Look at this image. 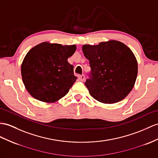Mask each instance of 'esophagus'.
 <instances>
[{
	"label": "esophagus",
	"mask_w": 158,
	"mask_h": 158,
	"mask_svg": "<svg viewBox=\"0 0 158 158\" xmlns=\"http://www.w3.org/2000/svg\"><path fill=\"white\" fill-rule=\"evenodd\" d=\"M78 79H79L80 81L84 82V80H85V76H84V75L79 76H78Z\"/></svg>",
	"instance_id": "obj_1"
}]
</instances>
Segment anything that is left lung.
<instances>
[{"label":"left lung","instance_id":"1","mask_svg":"<svg viewBox=\"0 0 158 158\" xmlns=\"http://www.w3.org/2000/svg\"><path fill=\"white\" fill-rule=\"evenodd\" d=\"M82 51L91 68L85 86L92 97L105 104L124 99L133 89L138 72L136 57L130 48L121 41L109 40L84 45Z\"/></svg>","mask_w":158,"mask_h":158}]
</instances>
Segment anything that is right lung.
<instances>
[{"label": "right lung", "instance_id": "obj_1", "mask_svg": "<svg viewBox=\"0 0 158 158\" xmlns=\"http://www.w3.org/2000/svg\"><path fill=\"white\" fill-rule=\"evenodd\" d=\"M76 49L75 45L43 42L29 50L21 70L23 82L34 98L55 102L68 93L77 79L68 61Z\"/></svg>", "mask_w": 158, "mask_h": 158}]
</instances>
